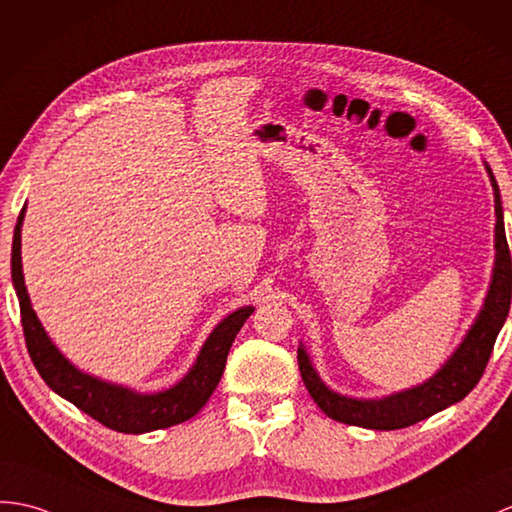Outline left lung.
I'll list each match as a JSON object with an SVG mask.
<instances>
[{
  "label": "left lung",
  "mask_w": 512,
  "mask_h": 512,
  "mask_svg": "<svg viewBox=\"0 0 512 512\" xmlns=\"http://www.w3.org/2000/svg\"><path fill=\"white\" fill-rule=\"evenodd\" d=\"M484 168L486 174H489L495 196V259L482 307L473 325L467 329L465 338L460 340L445 364L430 379H425L423 384L392 392V395L379 399L349 397L331 390L320 379L310 353H307L305 344L301 342L296 353H299V371L303 384L310 390L318 408L329 419L366 427V430H401V427L414 425L432 417L436 412L454 406V403L465 399L473 386L480 382L486 362L491 358L497 334L502 331L508 318L512 294V264L504 231L502 198H499V187L491 168L486 163Z\"/></svg>",
  "instance_id": "8db88e82"
}]
</instances>
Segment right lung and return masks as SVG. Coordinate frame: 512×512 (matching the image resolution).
Returning a JSON list of instances; mask_svg holds the SVG:
<instances>
[{"mask_svg": "<svg viewBox=\"0 0 512 512\" xmlns=\"http://www.w3.org/2000/svg\"><path fill=\"white\" fill-rule=\"evenodd\" d=\"M23 218H26V207L21 209L17 218L10 272H13V285L21 307V325L28 353L43 382L56 395L74 403L82 412H87L91 419L122 434L163 430V427L178 425L198 414L220 384L231 344L237 331L246 323V318L255 312V307L244 305L227 318H222L200 347L192 368L174 386L157 392H139L122 384L106 382V379L89 375L80 371L76 364H71L52 338L47 336L37 312L32 310L21 264Z\"/></svg>", "mask_w": 512, "mask_h": 512, "instance_id": "obj_1", "label": "right lung"}]
</instances>
